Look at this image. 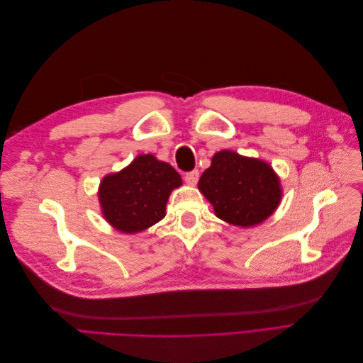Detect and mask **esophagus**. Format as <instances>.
<instances>
[{"label":"esophagus","mask_w":363,"mask_h":363,"mask_svg":"<svg viewBox=\"0 0 363 363\" xmlns=\"http://www.w3.org/2000/svg\"><path fill=\"white\" fill-rule=\"evenodd\" d=\"M199 179H200V172H199V169L189 171V172H186V175H184V180H186V183L191 184V186H195V184H196V182H199Z\"/></svg>","instance_id":"obj_1"}]
</instances>
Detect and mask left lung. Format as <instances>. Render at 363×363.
I'll list each match as a JSON object with an SVG mask.
<instances>
[{
  "label": "left lung",
  "instance_id": "left-lung-1",
  "mask_svg": "<svg viewBox=\"0 0 363 363\" xmlns=\"http://www.w3.org/2000/svg\"><path fill=\"white\" fill-rule=\"evenodd\" d=\"M199 189L213 204L218 218L240 227L265 221L281 199L279 179L268 163L233 151L216 152Z\"/></svg>",
  "mask_w": 363,
  "mask_h": 363
}]
</instances>
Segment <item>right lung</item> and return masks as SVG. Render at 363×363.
I'll list each match as a JSON object with an SVG mask.
<instances>
[{"label": "right lung", "instance_id": "add662e5", "mask_svg": "<svg viewBox=\"0 0 363 363\" xmlns=\"http://www.w3.org/2000/svg\"><path fill=\"white\" fill-rule=\"evenodd\" d=\"M180 184V174L169 163L151 155L138 156L130 167L101 182L103 213L121 232H140L164 216L169 194Z\"/></svg>", "mask_w": 363, "mask_h": 363}]
</instances>
